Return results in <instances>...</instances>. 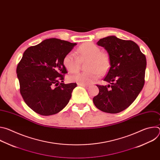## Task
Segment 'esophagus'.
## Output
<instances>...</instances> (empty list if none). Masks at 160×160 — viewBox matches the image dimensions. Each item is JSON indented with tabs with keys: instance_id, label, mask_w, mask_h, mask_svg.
Here are the masks:
<instances>
[{
	"instance_id": "34e87169",
	"label": "esophagus",
	"mask_w": 160,
	"mask_h": 160,
	"mask_svg": "<svg viewBox=\"0 0 160 160\" xmlns=\"http://www.w3.org/2000/svg\"><path fill=\"white\" fill-rule=\"evenodd\" d=\"M78 85L82 86V87H88L89 86V85H87V84H83V83H78Z\"/></svg>"
}]
</instances>
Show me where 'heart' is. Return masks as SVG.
Wrapping results in <instances>:
<instances>
[{
	"label": "heart",
	"instance_id": "1",
	"mask_svg": "<svg viewBox=\"0 0 160 160\" xmlns=\"http://www.w3.org/2000/svg\"><path fill=\"white\" fill-rule=\"evenodd\" d=\"M99 47L96 44L87 42L78 48L77 53L70 51L67 53L62 60V64L66 70L70 73H74L79 69V59L83 60L88 59L87 71L78 72L69 77L71 82L88 84L94 82L100 77L101 73H104L109 70L110 59L107 53L101 52Z\"/></svg>",
	"mask_w": 160,
	"mask_h": 160
}]
</instances>
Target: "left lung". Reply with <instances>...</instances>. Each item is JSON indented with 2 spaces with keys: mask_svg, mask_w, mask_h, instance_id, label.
<instances>
[{
  "mask_svg": "<svg viewBox=\"0 0 160 160\" xmlns=\"http://www.w3.org/2000/svg\"><path fill=\"white\" fill-rule=\"evenodd\" d=\"M97 44L108 52L110 68L104 81L111 85H97L99 92L93 102L103 112L118 113L130 106L142 90L146 58L132 40L109 36L100 39Z\"/></svg>",
  "mask_w": 160,
  "mask_h": 160,
  "instance_id": "obj_1",
  "label": "left lung"
}]
</instances>
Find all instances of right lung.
<instances>
[{"instance_id":"add662e5","label":"right lung","mask_w":160,"mask_h":160,"mask_svg":"<svg viewBox=\"0 0 160 160\" xmlns=\"http://www.w3.org/2000/svg\"><path fill=\"white\" fill-rule=\"evenodd\" d=\"M76 45L55 38L44 40L28 48L18 63L16 73L21 95L39 115H54L69 102L77 83H63L68 72L62 60Z\"/></svg>"}]
</instances>
